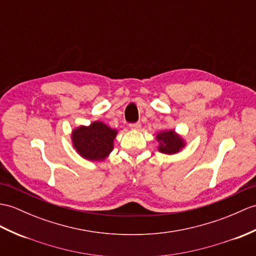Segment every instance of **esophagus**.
<instances>
[{
    "label": "esophagus",
    "mask_w": 256,
    "mask_h": 256,
    "mask_svg": "<svg viewBox=\"0 0 256 256\" xmlns=\"http://www.w3.org/2000/svg\"><path fill=\"white\" fill-rule=\"evenodd\" d=\"M142 126L140 122H136V123H133V124H130V128L132 130H140Z\"/></svg>",
    "instance_id": "34e87169"
}]
</instances>
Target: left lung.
<instances>
[{
    "mask_svg": "<svg viewBox=\"0 0 256 256\" xmlns=\"http://www.w3.org/2000/svg\"><path fill=\"white\" fill-rule=\"evenodd\" d=\"M156 140L158 142V150L164 155H174L182 152L186 145V140L174 130H160L156 135Z\"/></svg>",
    "mask_w": 256,
    "mask_h": 256,
    "instance_id": "obj_1",
    "label": "left lung"
}]
</instances>
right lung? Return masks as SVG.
<instances>
[{
	"label": "right lung",
	"mask_w": 256,
	"mask_h": 256,
	"mask_svg": "<svg viewBox=\"0 0 256 256\" xmlns=\"http://www.w3.org/2000/svg\"><path fill=\"white\" fill-rule=\"evenodd\" d=\"M118 130L101 121L75 128L70 134L72 145L80 157L89 162H104L114 150Z\"/></svg>",
	"instance_id": "1"
}]
</instances>
